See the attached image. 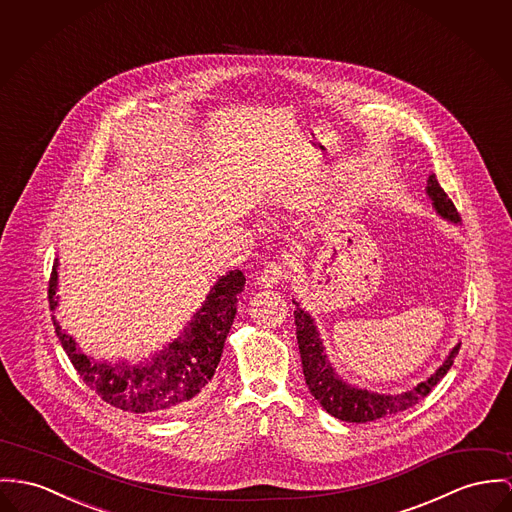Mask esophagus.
Returning a JSON list of instances; mask_svg holds the SVG:
<instances>
[{
    "instance_id": "34e87169",
    "label": "esophagus",
    "mask_w": 512,
    "mask_h": 512,
    "mask_svg": "<svg viewBox=\"0 0 512 512\" xmlns=\"http://www.w3.org/2000/svg\"><path fill=\"white\" fill-rule=\"evenodd\" d=\"M288 275H290V271H288L284 265L271 263V265L265 267V271L259 276V284L265 286V288H273L276 284L284 282V280L288 278Z\"/></svg>"
}]
</instances>
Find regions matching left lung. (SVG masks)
Listing matches in <instances>:
<instances>
[{"mask_svg":"<svg viewBox=\"0 0 512 512\" xmlns=\"http://www.w3.org/2000/svg\"><path fill=\"white\" fill-rule=\"evenodd\" d=\"M427 185H429L427 193H429V197L433 198L436 212L440 216L448 218L450 222L458 224L460 214L434 175L429 177ZM294 321H296V337H298V347H300L302 368H304V378H306L308 390L312 392V395L329 415H333L341 421H349V423L376 421V419L395 415L399 411L413 407L415 403H419V399H423L433 392L434 386L446 376V372L454 364L456 354L460 351V345H456L433 376L429 380L417 384V388H413L409 392L397 395L372 394L366 390L351 388L349 384L339 380V376L333 372L331 364L325 360L323 345L319 341V333H317L314 319L310 315L306 314L302 308H296Z\"/></svg>","mask_w":512,"mask_h":512,"instance_id":"8db88e82","label":"left lung"}]
</instances>
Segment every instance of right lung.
<instances>
[{"label": "right lung", "mask_w": 512, "mask_h": 512, "mask_svg": "<svg viewBox=\"0 0 512 512\" xmlns=\"http://www.w3.org/2000/svg\"><path fill=\"white\" fill-rule=\"evenodd\" d=\"M56 267L48 280L50 310L58 304ZM243 286L245 275L241 271L222 276L181 337L146 364H99L79 351L76 341L56 323L54 315L52 321L81 380L105 403L128 413H177L206 392L232 329L237 296L243 292Z\"/></svg>", "instance_id": "right-lung-1"}]
</instances>
